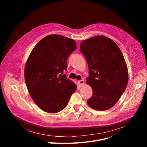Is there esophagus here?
I'll list each match as a JSON object with an SVG mask.
<instances>
[{
    "instance_id": "1",
    "label": "esophagus",
    "mask_w": 147,
    "mask_h": 147,
    "mask_svg": "<svg viewBox=\"0 0 147 147\" xmlns=\"http://www.w3.org/2000/svg\"><path fill=\"white\" fill-rule=\"evenodd\" d=\"M78 85L80 86V87H81L83 86V85L84 84V81L81 80H79L78 81Z\"/></svg>"
}]
</instances>
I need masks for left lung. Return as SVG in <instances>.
I'll use <instances>...</instances> for the list:
<instances>
[{
  "instance_id": "1",
  "label": "left lung",
  "mask_w": 147,
  "mask_h": 147,
  "mask_svg": "<svg viewBox=\"0 0 147 147\" xmlns=\"http://www.w3.org/2000/svg\"><path fill=\"white\" fill-rule=\"evenodd\" d=\"M80 52L89 69L87 84L93 95L88 105L96 111H106L118 102L127 87V66L120 49L113 40L97 35L81 42Z\"/></svg>"
}]
</instances>
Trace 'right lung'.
I'll list each match as a JSON object with an SVG mask.
<instances>
[{"instance_id":"right-lung-1","label":"right lung","mask_w":147,"mask_h":147,"mask_svg":"<svg viewBox=\"0 0 147 147\" xmlns=\"http://www.w3.org/2000/svg\"><path fill=\"white\" fill-rule=\"evenodd\" d=\"M76 48L73 39L53 34L42 39L30 53L24 69L25 81L32 100L42 111L60 112L76 91L75 84L61 74Z\"/></svg>"}]
</instances>
